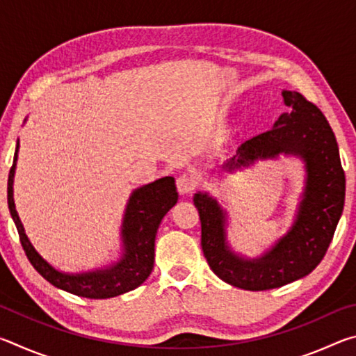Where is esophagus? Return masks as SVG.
Masks as SVG:
<instances>
[{
	"label": "esophagus",
	"mask_w": 356,
	"mask_h": 356,
	"mask_svg": "<svg viewBox=\"0 0 356 356\" xmlns=\"http://www.w3.org/2000/svg\"><path fill=\"white\" fill-rule=\"evenodd\" d=\"M196 185H197L196 177L191 176V174H188V172L180 174V176L177 177V190L180 195H188V193H191L196 188Z\"/></svg>",
	"instance_id": "obj_1"
}]
</instances>
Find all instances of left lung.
Returning <instances> with one entry per match:
<instances>
[{
    "mask_svg": "<svg viewBox=\"0 0 356 356\" xmlns=\"http://www.w3.org/2000/svg\"><path fill=\"white\" fill-rule=\"evenodd\" d=\"M282 97L292 113L282 114L272 130L245 141L226 168L232 170L281 152L303 156L308 180L291 232L264 257L245 261L227 248L225 215L216 201L206 193L193 197L200 212L201 246L209 267L227 284L246 291L281 287L309 275L327 252L344 209L346 174L327 118L300 92L282 91Z\"/></svg>",
    "mask_w": 356,
    "mask_h": 356,
    "instance_id": "left-lung-1",
    "label": "left lung"
}]
</instances>
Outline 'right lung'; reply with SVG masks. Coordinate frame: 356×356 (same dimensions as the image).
Masks as SVG:
<instances>
[{"mask_svg":"<svg viewBox=\"0 0 356 356\" xmlns=\"http://www.w3.org/2000/svg\"><path fill=\"white\" fill-rule=\"evenodd\" d=\"M17 152H19V143H17L14 163L10 166L8 179V206L12 220L17 226V231H19L23 251H25L28 261L38 270L39 275L44 276L55 287L84 298H111L116 297V295L134 291V289L143 284L154 267L156 229H159L160 221L168 210L179 200L174 177L159 179L134 191L127 204L122 225L125 246L122 261L110 268L97 270V272L92 273L65 275L53 268L50 264H47L38 254V251L29 243L25 229L22 226L19 213L15 210L14 193H12Z\"/></svg>","mask_w":356,"mask_h":356,"instance_id":"right-lung-1","label":"right lung"}]
</instances>
